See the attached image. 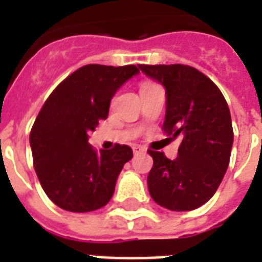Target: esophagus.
<instances>
[{
	"label": "esophagus",
	"instance_id": "34e87169",
	"mask_svg": "<svg viewBox=\"0 0 262 262\" xmlns=\"http://www.w3.org/2000/svg\"><path fill=\"white\" fill-rule=\"evenodd\" d=\"M133 153L135 154H139V153H144V151H146V150H144V147H142V146H139V144H135V146H133Z\"/></svg>",
	"mask_w": 262,
	"mask_h": 262
}]
</instances>
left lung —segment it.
<instances>
[{
    "mask_svg": "<svg viewBox=\"0 0 262 262\" xmlns=\"http://www.w3.org/2000/svg\"><path fill=\"white\" fill-rule=\"evenodd\" d=\"M139 69L164 86L163 129L172 139H182L174 160L148 150L153 157L148 192L165 209L193 210L213 196L229 167L233 126L227 102L213 81L193 67L139 64Z\"/></svg>",
    "mask_w": 262,
    "mask_h": 262,
    "instance_id": "1",
    "label": "left lung"
}]
</instances>
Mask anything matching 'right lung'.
I'll list each match as a JSON object with an SVG mask.
<instances>
[{
    "label": "right lung",
    "instance_id": "right-lung-1",
    "mask_svg": "<svg viewBox=\"0 0 262 262\" xmlns=\"http://www.w3.org/2000/svg\"><path fill=\"white\" fill-rule=\"evenodd\" d=\"M137 74L136 66H84L60 82L40 109L29 136L33 165L43 191L59 208L82 213L111 201L133 151L116 144L97 153L88 133L106 119L111 99Z\"/></svg>",
    "mask_w": 262,
    "mask_h": 262
}]
</instances>
